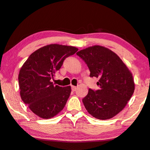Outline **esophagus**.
Instances as JSON below:
<instances>
[{
    "mask_svg": "<svg viewBox=\"0 0 150 150\" xmlns=\"http://www.w3.org/2000/svg\"><path fill=\"white\" fill-rule=\"evenodd\" d=\"M71 88L73 91H75L77 90V87L75 86H71Z\"/></svg>",
    "mask_w": 150,
    "mask_h": 150,
    "instance_id": "obj_1",
    "label": "esophagus"
}]
</instances>
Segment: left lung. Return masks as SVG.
I'll return each instance as SVG.
<instances>
[{
  "label": "left lung",
  "mask_w": 150,
  "mask_h": 150,
  "mask_svg": "<svg viewBox=\"0 0 150 150\" xmlns=\"http://www.w3.org/2000/svg\"><path fill=\"white\" fill-rule=\"evenodd\" d=\"M77 55L87 64L90 77L99 78V89L90 88L82 99L86 109L95 118H112L124 108L133 95L132 74L118 55L102 46L88 47Z\"/></svg>",
  "instance_id": "8db88e82"
}]
</instances>
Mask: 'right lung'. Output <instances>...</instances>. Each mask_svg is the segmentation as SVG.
I'll return each instance as SVG.
<instances>
[{"label": "right lung", "instance_id": "add662e5", "mask_svg": "<svg viewBox=\"0 0 150 150\" xmlns=\"http://www.w3.org/2000/svg\"><path fill=\"white\" fill-rule=\"evenodd\" d=\"M78 49L52 44L40 48L30 55L20 70L18 82L22 100L35 115L51 119L64 108L71 93L70 86L54 85L51 79L63 62Z\"/></svg>", "mask_w": 150, "mask_h": 150}]
</instances>
